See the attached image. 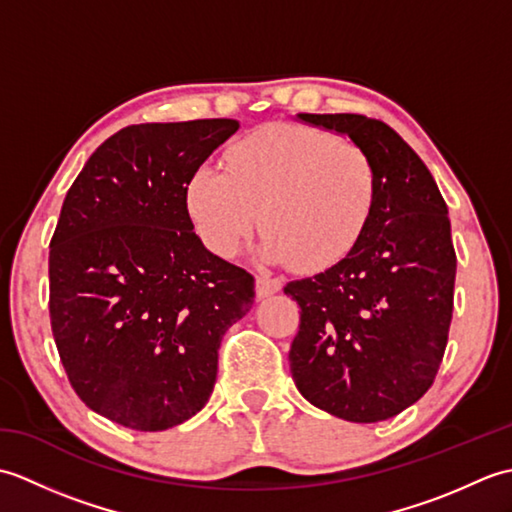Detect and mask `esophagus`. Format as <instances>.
Instances as JSON below:
<instances>
[{
    "instance_id": "1",
    "label": "esophagus",
    "mask_w": 512,
    "mask_h": 512,
    "mask_svg": "<svg viewBox=\"0 0 512 512\" xmlns=\"http://www.w3.org/2000/svg\"><path fill=\"white\" fill-rule=\"evenodd\" d=\"M255 288H257V297H259V299H266V297L275 295V292L281 290V279L268 277V275H257Z\"/></svg>"
}]
</instances>
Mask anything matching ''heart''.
Listing matches in <instances>:
<instances>
[{"label": "heart", "mask_w": 512, "mask_h": 512, "mask_svg": "<svg viewBox=\"0 0 512 512\" xmlns=\"http://www.w3.org/2000/svg\"><path fill=\"white\" fill-rule=\"evenodd\" d=\"M228 171L198 167L184 189L195 233L235 257L264 224L270 262L323 270L361 242L378 176L365 151L332 134L275 123L228 149Z\"/></svg>", "instance_id": "b5f03b06"}]
</instances>
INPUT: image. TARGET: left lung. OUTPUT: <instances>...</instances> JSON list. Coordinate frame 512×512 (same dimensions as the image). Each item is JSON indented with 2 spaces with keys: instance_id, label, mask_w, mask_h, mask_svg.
<instances>
[{
  "instance_id": "8db88e82",
  "label": "left lung",
  "mask_w": 512,
  "mask_h": 512,
  "mask_svg": "<svg viewBox=\"0 0 512 512\" xmlns=\"http://www.w3.org/2000/svg\"><path fill=\"white\" fill-rule=\"evenodd\" d=\"M299 118L350 136L374 162L378 195L350 255L284 288L301 308L290 372L301 396L336 418H394L427 394L447 350L458 268L447 202L416 151L383 121Z\"/></svg>"
}]
</instances>
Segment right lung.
<instances>
[{"instance_id": "add662e5", "label": "right lung", "mask_w": 512, "mask_h": 512, "mask_svg": "<svg viewBox=\"0 0 512 512\" xmlns=\"http://www.w3.org/2000/svg\"><path fill=\"white\" fill-rule=\"evenodd\" d=\"M231 118L129 125L85 162L50 239V325L72 389L136 431H165L209 400L222 336L255 279L213 255L184 202Z\"/></svg>"}]
</instances>
